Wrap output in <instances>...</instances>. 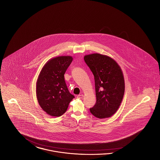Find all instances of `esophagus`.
<instances>
[{
  "instance_id": "obj_1",
  "label": "esophagus",
  "mask_w": 160,
  "mask_h": 160,
  "mask_svg": "<svg viewBox=\"0 0 160 160\" xmlns=\"http://www.w3.org/2000/svg\"><path fill=\"white\" fill-rule=\"evenodd\" d=\"M84 98V95L83 94H79L77 96V98L79 99H82Z\"/></svg>"
}]
</instances>
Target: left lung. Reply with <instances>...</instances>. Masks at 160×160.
Listing matches in <instances>:
<instances>
[{"label": "left lung", "mask_w": 160, "mask_h": 160, "mask_svg": "<svg viewBox=\"0 0 160 160\" xmlns=\"http://www.w3.org/2000/svg\"><path fill=\"white\" fill-rule=\"evenodd\" d=\"M84 61L94 77L96 102L90 112L99 118L111 117L118 109L125 92V80L118 62L108 56L92 53Z\"/></svg>", "instance_id": "8db88e82"}]
</instances>
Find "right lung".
<instances>
[{
    "label": "right lung",
    "mask_w": 160,
    "mask_h": 160,
    "mask_svg": "<svg viewBox=\"0 0 160 160\" xmlns=\"http://www.w3.org/2000/svg\"><path fill=\"white\" fill-rule=\"evenodd\" d=\"M72 60L71 56H59L49 59L38 77L37 101L42 110L51 116L62 115L75 98L69 92L64 80L65 72Z\"/></svg>",
    "instance_id": "1"
}]
</instances>
